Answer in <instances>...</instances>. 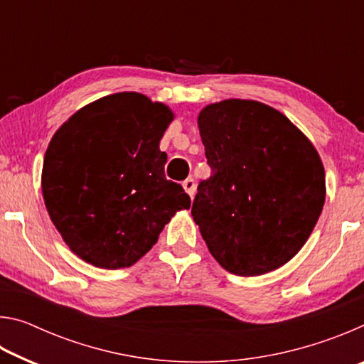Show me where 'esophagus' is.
Returning <instances> with one entry per match:
<instances>
[{"label":"esophagus","mask_w":364,"mask_h":364,"mask_svg":"<svg viewBox=\"0 0 364 364\" xmlns=\"http://www.w3.org/2000/svg\"><path fill=\"white\" fill-rule=\"evenodd\" d=\"M183 188H184V191H186V193L191 197H193L196 194V181H194V178H186V180L183 181Z\"/></svg>","instance_id":"1"}]
</instances>
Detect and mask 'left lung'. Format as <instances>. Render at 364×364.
<instances>
[{"instance_id": "8db88e82", "label": "left lung", "mask_w": 364, "mask_h": 364, "mask_svg": "<svg viewBox=\"0 0 364 364\" xmlns=\"http://www.w3.org/2000/svg\"><path fill=\"white\" fill-rule=\"evenodd\" d=\"M197 122L212 176L197 186L191 213L208 250L237 276L282 267L323 210L316 149L287 117L257 101L210 104Z\"/></svg>"}]
</instances>
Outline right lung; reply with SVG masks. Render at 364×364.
<instances>
[{
    "label": "right lung",
    "instance_id": "obj_1",
    "mask_svg": "<svg viewBox=\"0 0 364 364\" xmlns=\"http://www.w3.org/2000/svg\"><path fill=\"white\" fill-rule=\"evenodd\" d=\"M173 120L139 93L106 96L80 109L54 134L43 164L49 217L65 244L95 267H132L176 210L191 207L165 178L159 149Z\"/></svg>",
    "mask_w": 364,
    "mask_h": 364
}]
</instances>
